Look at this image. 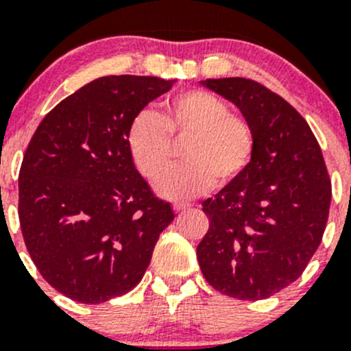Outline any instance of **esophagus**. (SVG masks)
I'll return each instance as SVG.
<instances>
[{
	"instance_id": "1",
	"label": "esophagus",
	"mask_w": 351,
	"mask_h": 351,
	"mask_svg": "<svg viewBox=\"0 0 351 351\" xmlns=\"http://www.w3.org/2000/svg\"><path fill=\"white\" fill-rule=\"evenodd\" d=\"M189 207H190V204H186V202H175V204H173V209H175L176 213L189 209Z\"/></svg>"
}]
</instances>
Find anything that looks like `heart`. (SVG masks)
Wrapping results in <instances>:
<instances>
[{"label":"heart","instance_id":"heart-1","mask_svg":"<svg viewBox=\"0 0 351 351\" xmlns=\"http://www.w3.org/2000/svg\"><path fill=\"white\" fill-rule=\"evenodd\" d=\"M183 145L185 165L176 166L158 182L166 199H192L217 182L228 185L240 178L254 159L257 137L247 118L230 111L226 101L207 90L192 89L165 104L161 114L144 110L127 134L128 154L149 182L158 180L173 159V141Z\"/></svg>","mask_w":351,"mask_h":351}]
</instances>
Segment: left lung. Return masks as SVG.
I'll return each mask as SVG.
<instances>
[{
    "instance_id": "left-lung-1",
    "label": "left lung",
    "mask_w": 351,
    "mask_h": 351,
    "mask_svg": "<svg viewBox=\"0 0 351 351\" xmlns=\"http://www.w3.org/2000/svg\"><path fill=\"white\" fill-rule=\"evenodd\" d=\"M238 106L257 137L247 171L202 202L204 278L238 300H264L297 281L317 250L331 180L317 138L290 103L250 78L200 82Z\"/></svg>"
}]
</instances>
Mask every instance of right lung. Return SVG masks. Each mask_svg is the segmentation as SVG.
Returning a JSON list of instances; mask_svg holds the SVG:
<instances>
[{
    "label": "right lung",
    "mask_w": 351,
    "mask_h": 351,
    "mask_svg": "<svg viewBox=\"0 0 351 351\" xmlns=\"http://www.w3.org/2000/svg\"><path fill=\"white\" fill-rule=\"evenodd\" d=\"M173 80L110 75L44 117L23 154L19 217L40 276L64 297L103 304L141 283L175 219L128 154L134 118Z\"/></svg>",
    "instance_id": "obj_1"
}]
</instances>
